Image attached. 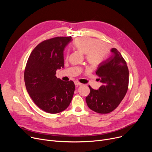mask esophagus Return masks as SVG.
I'll use <instances>...</instances> for the list:
<instances>
[{"mask_svg":"<svg viewBox=\"0 0 152 152\" xmlns=\"http://www.w3.org/2000/svg\"><path fill=\"white\" fill-rule=\"evenodd\" d=\"M75 85H76V86H81V85H82V84H81V83L78 82L77 81H75Z\"/></svg>","mask_w":152,"mask_h":152,"instance_id":"obj_1","label":"esophagus"}]
</instances>
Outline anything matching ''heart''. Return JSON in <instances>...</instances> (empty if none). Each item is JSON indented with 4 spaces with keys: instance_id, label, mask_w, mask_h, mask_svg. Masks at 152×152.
I'll return each mask as SVG.
<instances>
[{
    "instance_id": "obj_1",
    "label": "heart",
    "mask_w": 152,
    "mask_h": 152,
    "mask_svg": "<svg viewBox=\"0 0 152 152\" xmlns=\"http://www.w3.org/2000/svg\"><path fill=\"white\" fill-rule=\"evenodd\" d=\"M73 47L78 52L86 54V58L91 65L96 66L100 64L108 52V45L98 39L85 37L76 39Z\"/></svg>"
}]
</instances>
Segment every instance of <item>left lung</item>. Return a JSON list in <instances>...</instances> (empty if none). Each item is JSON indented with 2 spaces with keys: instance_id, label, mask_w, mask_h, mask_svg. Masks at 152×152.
Instances as JSON below:
<instances>
[{
  "instance_id": "obj_1",
  "label": "left lung",
  "mask_w": 152,
  "mask_h": 152,
  "mask_svg": "<svg viewBox=\"0 0 152 152\" xmlns=\"http://www.w3.org/2000/svg\"><path fill=\"white\" fill-rule=\"evenodd\" d=\"M110 57L103 61L95 71L102 83L99 90L91 86L86 98L87 105L98 113L107 114L115 110L125 97L128 89L129 69L121 53L115 48Z\"/></svg>"
}]
</instances>
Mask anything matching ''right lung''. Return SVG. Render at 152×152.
I'll list each match as a JSON object with an SVG mask.
<instances>
[{
  "instance_id": "obj_1",
  "label": "right lung",
  "mask_w": 152,
  "mask_h": 152,
  "mask_svg": "<svg viewBox=\"0 0 152 152\" xmlns=\"http://www.w3.org/2000/svg\"><path fill=\"white\" fill-rule=\"evenodd\" d=\"M71 36L56 37L39 43L27 61L24 79L26 90L35 104L47 113H58L69 105L75 90L73 81L56 77L64 67L63 51Z\"/></svg>"
}]
</instances>
